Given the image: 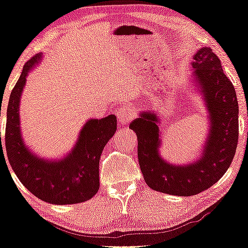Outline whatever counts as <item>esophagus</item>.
Returning a JSON list of instances; mask_svg holds the SVG:
<instances>
[{
	"mask_svg": "<svg viewBox=\"0 0 248 248\" xmlns=\"http://www.w3.org/2000/svg\"><path fill=\"white\" fill-rule=\"evenodd\" d=\"M117 118L120 125H125L134 119V112H132L131 109L121 107L117 110Z\"/></svg>",
	"mask_w": 248,
	"mask_h": 248,
	"instance_id": "34e87169",
	"label": "esophagus"
}]
</instances>
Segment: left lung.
Wrapping results in <instances>:
<instances>
[{
    "label": "left lung",
    "mask_w": 248,
    "mask_h": 248,
    "mask_svg": "<svg viewBox=\"0 0 248 248\" xmlns=\"http://www.w3.org/2000/svg\"><path fill=\"white\" fill-rule=\"evenodd\" d=\"M191 68V83L204 100L209 125L199 158L185 165L162 158L160 119L155 111H140L129 125L138 139V160L148 186L184 197L218 182L230 168L238 141L237 97L218 57L209 47H201L194 54Z\"/></svg>",
    "instance_id": "obj_1"
}]
</instances>
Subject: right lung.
I'll return each instance as SVG.
<instances>
[{
	"label": "right lung",
	"mask_w": 248,
	"mask_h": 248,
	"mask_svg": "<svg viewBox=\"0 0 248 248\" xmlns=\"http://www.w3.org/2000/svg\"><path fill=\"white\" fill-rule=\"evenodd\" d=\"M42 57V53L36 54L24 64L11 92L5 128L7 158L20 182L41 201L54 205L87 202L99 190V160L117 130V118L110 114L103 119H89L71 151L58 159H44L33 153L22 137L20 102L29 72L41 62Z\"/></svg>",
	"instance_id": "obj_1"
}]
</instances>
